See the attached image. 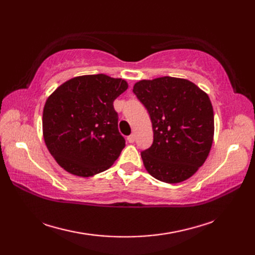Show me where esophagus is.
<instances>
[{
  "mask_svg": "<svg viewBox=\"0 0 255 255\" xmlns=\"http://www.w3.org/2000/svg\"><path fill=\"white\" fill-rule=\"evenodd\" d=\"M134 139H136V136H134L133 133L130 134V136H128V138H127L129 143H133V142H134Z\"/></svg>",
  "mask_w": 255,
  "mask_h": 255,
  "instance_id": "obj_1",
  "label": "esophagus"
}]
</instances>
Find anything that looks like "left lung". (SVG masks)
<instances>
[{
  "instance_id": "1",
  "label": "left lung",
  "mask_w": 255,
  "mask_h": 255,
  "mask_svg": "<svg viewBox=\"0 0 255 255\" xmlns=\"http://www.w3.org/2000/svg\"><path fill=\"white\" fill-rule=\"evenodd\" d=\"M132 92L151 118L153 142L143 150L145 170L156 180L175 184L196 173L214 140V111L208 95L185 79L142 80Z\"/></svg>"
}]
</instances>
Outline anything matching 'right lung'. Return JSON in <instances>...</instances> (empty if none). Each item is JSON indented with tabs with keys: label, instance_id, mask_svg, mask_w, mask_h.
<instances>
[{
	"label": "right lung",
	"instance_id": "right-lung-1",
	"mask_svg": "<svg viewBox=\"0 0 255 255\" xmlns=\"http://www.w3.org/2000/svg\"><path fill=\"white\" fill-rule=\"evenodd\" d=\"M128 89L125 80L82 75L48 97L42 131L48 150L62 169L89 177L107 170L125 148L114 101Z\"/></svg>",
	"mask_w": 255,
	"mask_h": 255
}]
</instances>
